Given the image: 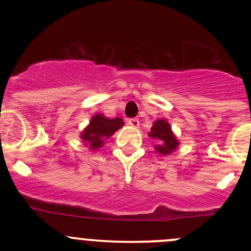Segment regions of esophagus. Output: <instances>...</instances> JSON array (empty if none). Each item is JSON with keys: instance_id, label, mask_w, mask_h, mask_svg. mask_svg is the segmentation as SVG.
I'll return each instance as SVG.
<instances>
[{"instance_id": "1", "label": "esophagus", "mask_w": 251, "mask_h": 251, "mask_svg": "<svg viewBox=\"0 0 251 251\" xmlns=\"http://www.w3.org/2000/svg\"><path fill=\"white\" fill-rule=\"evenodd\" d=\"M127 124L131 127H138L140 126V120L138 119H128Z\"/></svg>"}]
</instances>
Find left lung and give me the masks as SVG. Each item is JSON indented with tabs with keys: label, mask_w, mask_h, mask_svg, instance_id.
<instances>
[{
	"label": "left lung",
	"mask_w": 251,
	"mask_h": 251,
	"mask_svg": "<svg viewBox=\"0 0 251 251\" xmlns=\"http://www.w3.org/2000/svg\"><path fill=\"white\" fill-rule=\"evenodd\" d=\"M148 136L156 142L154 149L161 155H170L179 146V142L166 119H159L154 121Z\"/></svg>",
	"instance_id": "1"
}]
</instances>
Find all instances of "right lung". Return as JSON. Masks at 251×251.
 Instances as JSON below:
<instances>
[{
  "instance_id": "right-lung-1",
  "label": "right lung",
  "mask_w": 251,
  "mask_h": 251,
  "mask_svg": "<svg viewBox=\"0 0 251 251\" xmlns=\"http://www.w3.org/2000/svg\"><path fill=\"white\" fill-rule=\"evenodd\" d=\"M124 125L125 124L121 118L109 119L98 113L91 118L90 124L80 133V138L90 151H95L102 148L105 144V141Z\"/></svg>"
}]
</instances>
